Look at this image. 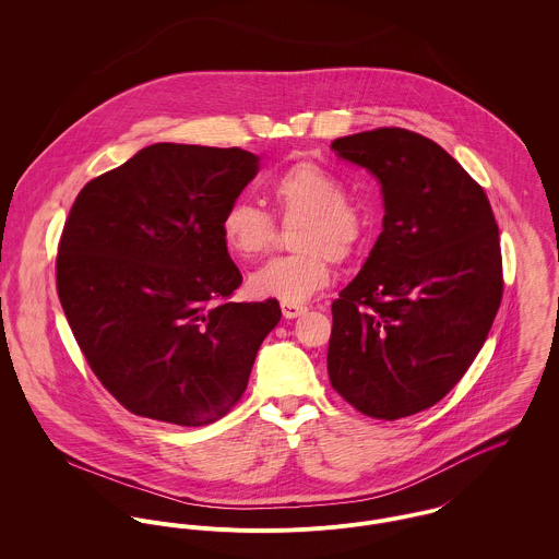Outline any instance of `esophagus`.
Here are the masks:
<instances>
[{"instance_id": "esophagus-1", "label": "esophagus", "mask_w": 559, "mask_h": 559, "mask_svg": "<svg viewBox=\"0 0 559 559\" xmlns=\"http://www.w3.org/2000/svg\"><path fill=\"white\" fill-rule=\"evenodd\" d=\"M308 308L306 306H297V304H282V314L284 319H297L301 314H306Z\"/></svg>"}]
</instances>
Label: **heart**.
Segmentation results:
<instances>
[{"instance_id":"b5f03b06","label":"heart","mask_w":559,"mask_h":559,"mask_svg":"<svg viewBox=\"0 0 559 559\" xmlns=\"http://www.w3.org/2000/svg\"><path fill=\"white\" fill-rule=\"evenodd\" d=\"M275 215L284 224H297L293 233L295 255L275 258L247 277L253 297L282 304H306L331 280L333 262H346L364 239V219L346 202L340 178L317 163L301 160L284 169L269 185ZM224 247L242 262L266 251L275 226L266 211L239 200L233 202L219 224Z\"/></svg>"}]
</instances>
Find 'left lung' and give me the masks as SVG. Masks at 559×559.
<instances>
[{"label": "left lung", "mask_w": 559, "mask_h": 559, "mask_svg": "<svg viewBox=\"0 0 559 559\" xmlns=\"http://www.w3.org/2000/svg\"><path fill=\"white\" fill-rule=\"evenodd\" d=\"M340 159L381 182L385 217L357 277L333 301L326 370L359 413L399 419L467 372L501 304V249L478 182L406 129L337 138Z\"/></svg>", "instance_id": "1"}]
</instances>
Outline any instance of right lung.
Returning <instances> with one entry per match:
<instances>
[{
    "label": "right lung",
    "mask_w": 559,
    "mask_h": 559,
    "mask_svg": "<svg viewBox=\"0 0 559 559\" xmlns=\"http://www.w3.org/2000/svg\"><path fill=\"white\" fill-rule=\"evenodd\" d=\"M240 148L153 144L90 180L58 249L56 275L81 353L135 415L206 426L239 402L280 304H235L226 209L258 174Z\"/></svg>",
    "instance_id": "obj_1"
}]
</instances>
